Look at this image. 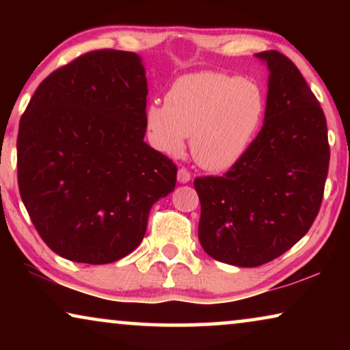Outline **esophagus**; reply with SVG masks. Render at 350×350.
Returning <instances> with one entry per match:
<instances>
[{"label": "esophagus", "instance_id": "esophagus-1", "mask_svg": "<svg viewBox=\"0 0 350 350\" xmlns=\"http://www.w3.org/2000/svg\"><path fill=\"white\" fill-rule=\"evenodd\" d=\"M176 180H178V183H189L191 181V174L186 169H183V167H181V169L178 170V174H176Z\"/></svg>", "mask_w": 350, "mask_h": 350}]
</instances>
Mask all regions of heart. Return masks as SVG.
<instances>
[{
    "mask_svg": "<svg viewBox=\"0 0 350 350\" xmlns=\"http://www.w3.org/2000/svg\"><path fill=\"white\" fill-rule=\"evenodd\" d=\"M266 98L260 85L223 73H191L172 84L165 103L146 108V131L169 156L191 152L204 169L221 172L242 159L260 131Z\"/></svg>",
    "mask_w": 350,
    "mask_h": 350,
    "instance_id": "b5f03b06",
    "label": "heart"
}]
</instances>
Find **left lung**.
Segmentation results:
<instances>
[{
  "label": "left lung",
  "mask_w": 350,
  "mask_h": 350,
  "mask_svg": "<svg viewBox=\"0 0 350 350\" xmlns=\"http://www.w3.org/2000/svg\"><path fill=\"white\" fill-rule=\"evenodd\" d=\"M255 57L269 71L261 132L226 175L194 181L200 245L239 267L272 261L309 231L329 162L327 119L303 75L277 51Z\"/></svg>",
  "instance_id": "8db88e82"
}]
</instances>
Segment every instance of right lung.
<instances>
[{
  "mask_svg": "<svg viewBox=\"0 0 350 350\" xmlns=\"http://www.w3.org/2000/svg\"><path fill=\"white\" fill-rule=\"evenodd\" d=\"M146 70L94 51L38 85L18 124V191L36 231L70 261L108 265L135 250L176 167L145 142Z\"/></svg>",
  "mask_w": 350,
  "mask_h": 350,
  "instance_id": "add662e5",
  "label": "right lung"
}]
</instances>
